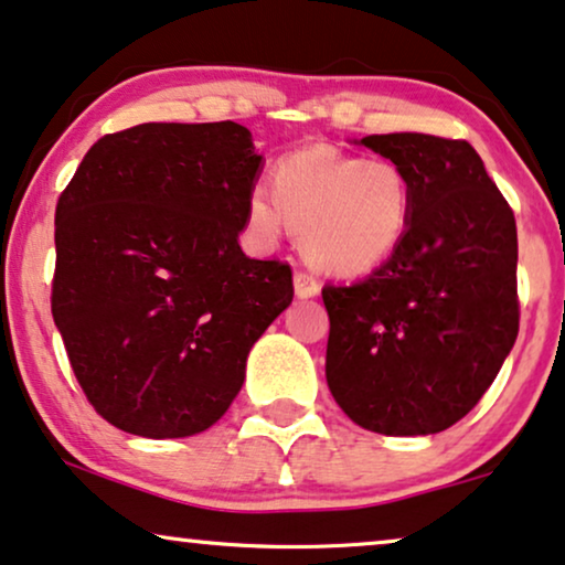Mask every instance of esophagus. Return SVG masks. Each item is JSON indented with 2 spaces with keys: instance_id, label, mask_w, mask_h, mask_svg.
I'll return each instance as SVG.
<instances>
[{
  "instance_id": "obj_1",
  "label": "esophagus",
  "mask_w": 565,
  "mask_h": 565,
  "mask_svg": "<svg viewBox=\"0 0 565 565\" xmlns=\"http://www.w3.org/2000/svg\"><path fill=\"white\" fill-rule=\"evenodd\" d=\"M295 295L299 299H310L320 295V281L307 270H297L295 274Z\"/></svg>"
}]
</instances>
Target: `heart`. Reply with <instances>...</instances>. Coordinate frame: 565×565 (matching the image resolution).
<instances>
[{
  "instance_id": "heart-1",
  "label": "heart",
  "mask_w": 565,
  "mask_h": 565,
  "mask_svg": "<svg viewBox=\"0 0 565 565\" xmlns=\"http://www.w3.org/2000/svg\"><path fill=\"white\" fill-rule=\"evenodd\" d=\"M416 212V188L393 160H361L312 145L278 160L274 199L266 188L247 195V222L260 239H276L284 220L299 232L315 268L359 276L395 255Z\"/></svg>"
}]
</instances>
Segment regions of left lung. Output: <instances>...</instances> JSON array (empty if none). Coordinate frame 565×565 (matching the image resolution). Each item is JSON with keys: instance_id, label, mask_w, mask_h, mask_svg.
<instances>
[{"instance_id": "1", "label": "left lung", "mask_w": 565, "mask_h": 565, "mask_svg": "<svg viewBox=\"0 0 565 565\" xmlns=\"http://www.w3.org/2000/svg\"><path fill=\"white\" fill-rule=\"evenodd\" d=\"M359 145L408 172L416 212L393 258L322 289L328 387L361 428L439 434L476 408L516 341L514 212L468 141L374 134Z\"/></svg>"}]
</instances>
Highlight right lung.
<instances>
[{"label": "right lung", "mask_w": 565, "mask_h": 565, "mask_svg": "<svg viewBox=\"0 0 565 565\" xmlns=\"http://www.w3.org/2000/svg\"><path fill=\"white\" fill-rule=\"evenodd\" d=\"M263 157L235 120L97 139L56 204L51 312L87 401L120 431L214 426L253 343L291 305V268L237 237Z\"/></svg>", "instance_id": "obj_1"}]
</instances>
